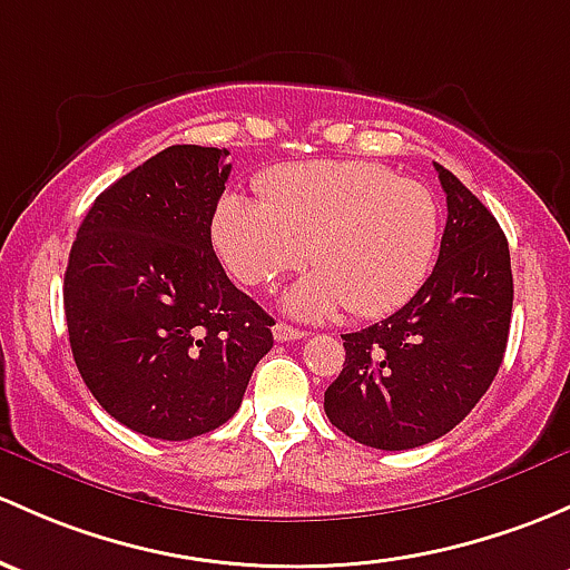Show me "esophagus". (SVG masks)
<instances>
[{
    "instance_id": "1",
    "label": "esophagus",
    "mask_w": 570,
    "mask_h": 570,
    "mask_svg": "<svg viewBox=\"0 0 570 570\" xmlns=\"http://www.w3.org/2000/svg\"><path fill=\"white\" fill-rule=\"evenodd\" d=\"M273 335H275V341H281V344H284V341L305 338L303 331H297V327H292V325H284V322H278V325L273 327Z\"/></svg>"
}]
</instances>
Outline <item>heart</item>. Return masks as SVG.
<instances>
[{
  "instance_id": "b5f03b06",
  "label": "heart",
  "mask_w": 570,
  "mask_h": 570,
  "mask_svg": "<svg viewBox=\"0 0 570 570\" xmlns=\"http://www.w3.org/2000/svg\"><path fill=\"white\" fill-rule=\"evenodd\" d=\"M265 196L226 194L213 243L235 278L269 286L314 259L286 308L327 316L391 314L421 289L440 243V207L426 185L365 160L284 166Z\"/></svg>"
}]
</instances>
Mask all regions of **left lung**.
<instances>
[{
  "label": "left lung",
  "mask_w": 570,
  "mask_h": 570,
  "mask_svg": "<svg viewBox=\"0 0 570 570\" xmlns=\"http://www.w3.org/2000/svg\"><path fill=\"white\" fill-rule=\"evenodd\" d=\"M440 259L404 308L346 333V361L325 391L335 429L376 451H406L459 426L505 355L513 308L511 250L494 215L445 166Z\"/></svg>",
  "instance_id": "obj_1"
}]
</instances>
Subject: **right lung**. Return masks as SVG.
<instances>
[{
	"instance_id": "obj_1",
	"label": "right lung",
	"mask_w": 570,
	"mask_h": 570,
	"mask_svg": "<svg viewBox=\"0 0 570 570\" xmlns=\"http://www.w3.org/2000/svg\"><path fill=\"white\" fill-rule=\"evenodd\" d=\"M226 149L175 144L106 188L65 269V320L81 380L122 426L190 440L239 410L273 350V316L213 250Z\"/></svg>"
}]
</instances>
